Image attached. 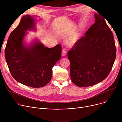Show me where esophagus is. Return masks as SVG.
Wrapping results in <instances>:
<instances>
[{
  "instance_id": "esophagus-1",
  "label": "esophagus",
  "mask_w": 122,
  "mask_h": 122,
  "mask_svg": "<svg viewBox=\"0 0 122 122\" xmlns=\"http://www.w3.org/2000/svg\"><path fill=\"white\" fill-rule=\"evenodd\" d=\"M66 49L63 48L62 51V56H66Z\"/></svg>"
}]
</instances>
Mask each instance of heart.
Instances as JSON below:
<instances>
[{"label":"heart","mask_w":122,"mask_h":122,"mask_svg":"<svg viewBox=\"0 0 122 122\" xmlns=\"http://www.w3.org/2000/svg\"><path fill=\"white\" fill-rule=\"evenodd\" d=\"M73 33H70L68 34H66V36L71 35ZM79 38V37L78 35H73L72 37H71L68 39V45H69L70 46H72V45H74L76 43L77 41L78 40Z\"/></svg>","instance_id":"obj_1"}]
</instances>
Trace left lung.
<instances>
[{"instance_id": "left-lung-1", "label": "left lung", "mask_w": 122, "mask_h": 122, "mask_svg": "<svg viewBox=\"0 0 122 122\" xmlns=\"http://www.w3.org/2000/svg\"><path fill=\"white\" fill-rule=\"evenodd\" d=\"M94 16L95 23L67 54L71 80L79 87L92 86L105 79L116 58L112 32L103 17Z\"/></svg>"}]
</instances>
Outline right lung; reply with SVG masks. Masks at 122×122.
<instances>
[{"label":"right lung","mask_w":122,"mask_h":122,"mask_svg":"<svg viewBox=\"0 0 122 122\" xmlns=\"http://www.w3.org/2000/svg\"><path fill=\"white\" fill-rule=\"evenodd\" d=\"M35 18L23 16L9 36L5 50L6 60L13 78L19 82L33 88L43 87L52 76V68L61 56L62 48L57 44L47 48L35 41L29 47L23 40L26 31L35 29Z\"/></svg>","instance_id":"1"}]
</instances>
